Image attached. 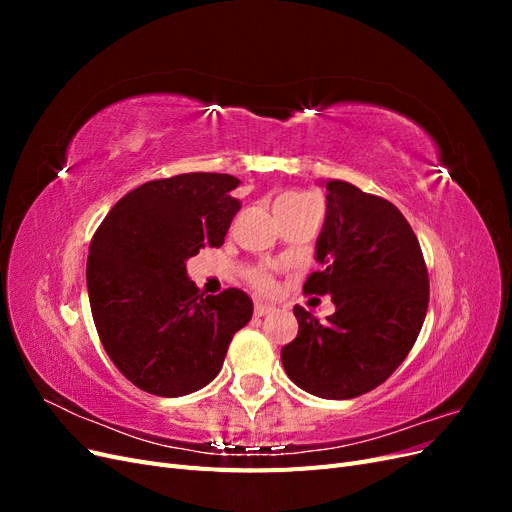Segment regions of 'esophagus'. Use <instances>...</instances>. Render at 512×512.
Wrapping results in <instances>:
<instances>
[{"label": "esophagus", "instance_id": "obj_1", "mask_svg": "<svg viewBox=\"0 0 512 512\" xmlns=\"http://www.w3.org/2000/svg\"><path fill=\"white\" fill-rule=\"evenodd\" d=\"M273 312V307L271 305H262V303H256V309H254V314L258 316V318H262V316H267V314H271Z\"/></svg>", "mask_w": 512, "mask_h": 512}]
</instances>
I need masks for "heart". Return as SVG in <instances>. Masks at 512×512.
<instances>
[{"label": "heart", "mask_w": 512, "mask_h": 512, "mask_svg": "<svg viewBox=\"0 0 512 512\" xmlns=\"http://www.w3.org/2000/svg\"><path fill=\"white\" fill-rule=\"evenodd\" d=\"M301 203H312V200H309L303 194H297V192H286V194H282L280 198L275 200V205H301ZM245 280L258 294H262V297H271V294H275V290H277L273 275L267 269L247 271Z\"/></svg>", "instance_id": "1"}]
</instances>
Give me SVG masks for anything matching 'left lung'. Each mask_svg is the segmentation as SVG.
I'll list each match as a JSON object with an SVG mask.
<instances>
[{"label": "left lung", "instance_id": "8db88e82", "mask_svg": "<svg viewBox=\"0 0 512 512\" xmlns=\"http://www.w3.org/2000/svg\"><path fill=\"white\" fill-rule=\"evenodd\" d=\"M316 258L324 269L303 292L331 294L335 314L320 322L294 305L299 335L282 348V363L299 389L352 399L380 386L412 350L427 316V265L401 211L346 181H327Z\"/></svg>", "mask_w": 512, "mask_h": 512}]
</instances>
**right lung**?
<instances>
[{"instance_id":"1","label":"right lung","mask_w":512,"mask_h":512,"mask_svg":"<svg viewBox=\"0 0 512 512\" xmlns=\"http://www.w3.org/2000/svg\"><path fill=\"white\" fill-rule=\"evenodd\" d=\"M239 179L185 173L138 185L98 226L87 292L100 342L134 386L158 397L203 389L220 374L232 337L252 320L239 288L205 294L185 260L220 247L241 209Z\"/></svg>"}]
</instances>
